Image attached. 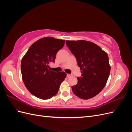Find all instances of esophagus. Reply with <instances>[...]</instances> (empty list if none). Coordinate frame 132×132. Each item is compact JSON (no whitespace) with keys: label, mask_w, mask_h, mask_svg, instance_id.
<instances>
[{"label":"esophagus","mask_w":132,"mask_h":132,"mask_svg":"<svg viewBox=\"0 0 132 132\" xmlns=\"http://www.w3.org/2000/svg\"><path fill=\"white\" fill-rule=\"evenodd\" d=\"M71 76V75L70 74H67V77H68V78H69V77H70Z\"/></svg>","instance_id":"obj_1"}]
</instances>
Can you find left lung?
<instances>
[{
	"label": "left lung",
	"instance_id": "1",
	"mask_svg": "<svg viewBox=\"0 0 132 132\" xmlns=\"http://www.w3.org/2000/svg\"><path fill=\"white\" fill-rule=\"evenodd\" d=\"M66 45L77 60L81 77L71 87L79 97L87 100L97 95L105 86L111 67L107 53L95 43L85 40L67 41Z\"/></svg>",
	"mask_w": 132,
	"mask_h": 132
}]
</instances>
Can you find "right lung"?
I'll use <instances>...</instances> for the list:
<instances>
[{"instance_id": "add662e5", "label": "right lung", "mask_w": 132, "mask_h": 132, "mask_svg": "<svg viewBox=\"0 0 132 132\" xmlns=\"http://www.w3.org/2000/svg\"><path fill=\"white\" fill-rule=\"evenodd\" d=\"M65 40L47 37L31 46L22 58L21 70L23 83L31 94L42 100L56 95L67 74L51 70L55 55L63 47Z\"/></svg>"}]
</instances>
